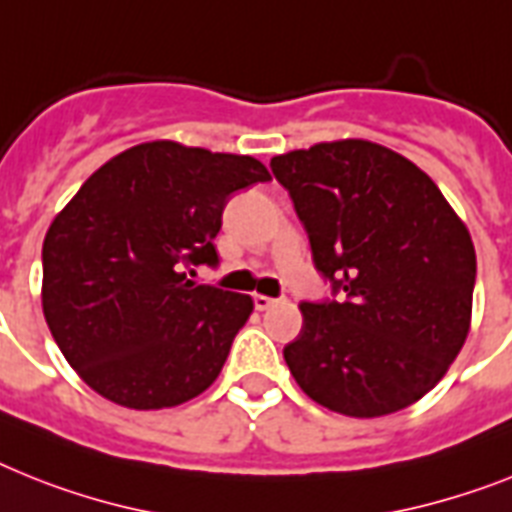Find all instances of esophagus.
Listing matches in <instances>:
<instances>
[{
	"instance_id": "34e87169",
	"label": "esophagus",
	"mask_w": 512,
	"mask_h": 512,
	"mask_svg": "<svg viewBox=\"0 0 512 512\" xmlns=\"http://www.w3.org/2000/svg\"><path fill=\"white\" fill-rule=\"evenodd\" d=\"M274 298H269V295H253V306L259 308V311H266V308L274 306Z\"/></svg>"
}]
</instances>
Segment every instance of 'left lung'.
<instances>
[{"label": "left lung", "mask_w": 512, "mask_h": 512, "mask_svg": "<svg viewBox=\"0 0 512 512\" xmlns=\"http://www.w3.org/2000/svg\"><path fill=\"white\" fill-rule=\"evenodd\" d=\"M272 172L340 301L301 303L285 361L342 416L403 411L445 377L471 329L476 251L434 180L379 143H316Z\"/></svg>", "instance_id": "obj_1"}]
</instances>
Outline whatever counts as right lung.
Masks as SVG:
<instances>
[{"label":"right lung","mask_w":512,"mask_h":512,"mask_svg":"<svg viewBox=\"0 0 512 512\" xmlns=\"http://www.w3.org/2000/svg\"><path fill=\"white\" fill-rule=\"evenodd\" d=\"M266 180L253 156L151 141L101 164L54 217L41 251L46 324L101 398L159 411L219 377L253 301L188 274L217 266L227 198Z\"/></svg>","instance_id":"add662e5"}]
</instances>
